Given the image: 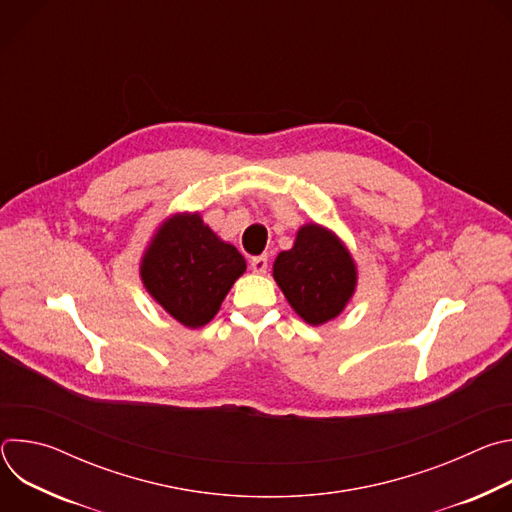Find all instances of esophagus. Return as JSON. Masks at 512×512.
Segmentation results:
<instances>
[{"instance_id": "1", "label": "esophagus", "mask_w": 512, "mask_h": 512, "mask_svg": "<svg viewBox=\"0 0 512 512\" xmlns=\"http://www.w3.org/2000/svg\"><path fill=\"white\" fill-rule=\"evenodd\" d=\"M249 265L255 273H265L269 267V259H267V255H257V257H251Z\"/></svg>"}]
</instances>
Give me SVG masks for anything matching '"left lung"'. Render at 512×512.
Returning a JSON list of instances; mask_svg holds the SVG:
<instances>
[{
	"mask_svg": "<svg viewBox=\"0 0 512 512\" xmlns=\"http://www.w3.org/2000/svg\"><path fill=\"white\" fill-rule=\"evenodd\" d=\"M273 277L289 306L318 326L336 318L354 294L356 267L330 231L306 225L298 231L294 249L277 255Z\"/></svg>",
	"mask_w": 512,
	"mask_h": 512,
	"instance_id": "obj_1",
	"label": "left lung"
}]
</instances>
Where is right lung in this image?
<instances>
[{"instance_id": "right-lung-1", "label": "right lung", "mask_w": 512, "mask_h": 512, "mask_svg": "<svg viewBox=\"0 0 512 512\" xmlns=\"http://www.w3.org/2000/svg\"><path fill=\"white\" fill-rule=\"evenodd\" d=\"M245 269V257L218 239L198 214H176L145 253L141 279L178 322L200 328L214 318Z\"/></svg>"}]
</instances>
